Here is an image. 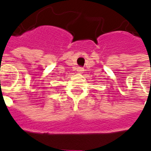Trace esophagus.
Here are the masks:
<instances>
[{
	"instance_id": "1",
	"label": "esophagus",
	"mask_w": 151,
	"mask_h": 151,
	"mask_svg": "<svg viewBox=\"0 0 151 151\" xmlns=\"http://www.w3.org/2000/svg\"><path fill=\"white\" fill-rule=\"evenodd\" d=\"M78 72H81V71H83V68H81V67H78Z\"/></svg>"
}]
</instances>
